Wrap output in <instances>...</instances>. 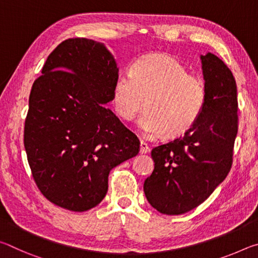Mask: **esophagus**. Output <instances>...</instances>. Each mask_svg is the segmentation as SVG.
<instances>
[{"label":"esophagus","instance_id":"1","mask_svg":"<svg viewBox=\"0 0 258 258\" xmlns=\"http://www.w3.org/2000/svg\"><path fill=\"white\" fill-rule=\"evenodd\" d=\"M149 151H150L149 145L142 140V141L140 142V152H141V154H147V152H149Z\"/></svg>","mask_w":258,"mask_h":258}]
</instances>
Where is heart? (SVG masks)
Listing matches in <instances>:
<instances>
[{"label": "heart", "mask_w": 258, "mask_h": 258, "mask_svg": "<svg viewBox=\"0 0 258 258\" xmlns=\"http://www.w3.org/2000/svg\"><path fill=\"white\" fill-rule=\"evenodd\" d=\"M206 100L204 80L189 74L180 60L163 53L135 60L131 76L117 77L111 92L113 109L121 119L132 120L145 106L138 125L150 138L186 133L197 123Z\"/></svg>", "instance_id": "1"}]
</instances>
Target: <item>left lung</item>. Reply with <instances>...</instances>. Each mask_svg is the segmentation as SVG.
Listing matches in <instances>:
<instances>
[{
	"instance_id": "left-lung-1",
	"label": "left lung",
	"mask_w": 258,
	"mask_h": 258,
	"mask_svg": "<svg viewBox=\"0 0 258 258\" xmlns=\"http://www.w3.org/2000/svg\"><path fill=\"white\" fill-rule=\"evenodd\" d=\"M206 106L183 137L155 147V169L143 190L152 207L166 215H181L203 204L224 181L232 166L238 133L235 80L228 66L208 52L200 56Z\"/></svg>"
}]
</instances>
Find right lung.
<instances>
[{
    "mask_svg": "<svg viewBox=\"0 0 258 258\" xmlns=\"http://www.w3.org/2000/svg\"><path fill=\"white\" fill-rule=\"evenodd\" d=\"M118 67L103 43L68 38L34 82L24 145L34 181L59 207L85 212L102 202L109 172L137 156L140 141L104 104Z\"/></svg>",
    "mask_w": 258,
    "mask_h": 258,
    "instance_id": "obj_1",
    "label": "right lung"
}]
</instances>
